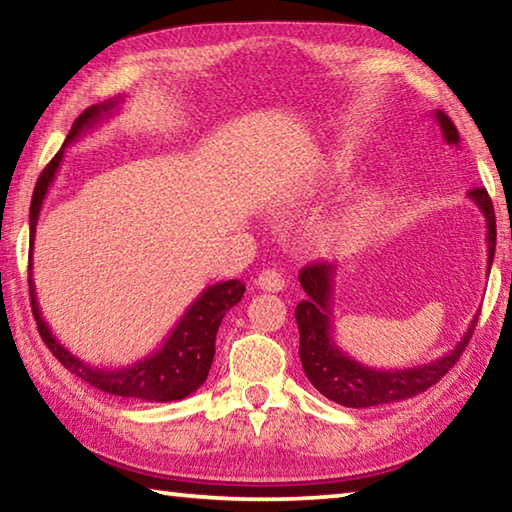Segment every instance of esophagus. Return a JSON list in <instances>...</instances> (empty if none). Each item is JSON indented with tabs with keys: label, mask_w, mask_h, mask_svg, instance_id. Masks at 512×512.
I'll return each instance as SVG.
<instances>
[{
	"label": "esophagus",
	"mask_w": 512,
	"mask_h": 512,
	"mask_svg": "<svg viewBox=\"0 0 512 512\" xmlns=\"http://www.w3.org/2000/svg\"><path fill=\"white\" fill-rule=\"evenodd\" d=\"M257 287L262 291H282L284 289V275L277 273L275 268H266V271L259 273L257 277Z\"/></svg>",
	"instance_id": "obj_1"
}]
</instances>
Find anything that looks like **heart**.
Instances as JSON below:
<instances>
[{
	"label": "heart",
	"instance_id": "1",
	"mask_svg": "<svg viewBox=\"0 0 512 512\" xmlns=\"http://www.w3.org/2000/svg\"><path fill=\"white\" fill-rule=\"evenodd\" d=\"M352 171V160L348 153H334L329 162L325 164V176L332 178V180H341V178H348ZM381 205V192L377 189H370V192L363 194L359 201H354V205L350 210H345L341 216H336L334 221H329L327 225V239L329 241H345V239H352L357 232L363 230V225H366L372 216L377 214Z\"/></svg>",
	"mask_w": 512,
	"mask_h": 512
}]
</instances>
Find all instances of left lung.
Returning a JSON list of instances; mask_svg holds the SVG:
<instances>
[{
  "instance_id": "left-lung-1",
  "label": "left lung",
  "mask_w": 512,
  "mask_h": 512,
  "mask_svg": "<svg viewBox=\"0 0 512 512\" xmlns=\"http://www.w3.org/2000/svg\"><path fill=\"white\" fill-rule=\"evenodd\" d=\"M433 119L438 121L440 133H443L447 144L458 146L456 126L452 124L443 110L433 112ZM472 201L479 205V210L485 216V241H488V275L495 259V244H497V225H495V210L485 189L476 187L470 194ZM334 277L336 268L332 264L316 262L309 264L300 271V287L305 289L307 298L296 307V323L300 332V361L305 368L307 379L314 384L318 393H323L327 400L336 404L350 406V409H368L377 404H393L400 400L427 391L429 386L443 379L449 368L454 366L461 357V352L467 348L472 339L476 314L470 327L463 334L452 350L443 357L422 363V366L402 368V370H379L368 368L345 354L336 345L332 336V302H334Z\"/></svg>"
}]
</instances>
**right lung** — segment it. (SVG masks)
I'll return each instance as SVG.
<instances>
[{
	"instance_id": "add662e5",
	"label": "right lung",
	"mask_w": 512,
	"mask_h": 512,
	"mask_svg": "<svg viewBox=\"0 0 512 512\" xmlns=\"http://www.w3.org/2000/svg\"><path fill=\"white\" fill-rule=\"evenodd\" d=\"M124 97L108 99L97 106L85 108L76 121L69 128V133L60 149L51 162L40 173L36 189H33L31 210H29V296H31V309L33 318L38 323V332L42 341L47 343L51 354L63 363V366L72 372V375L88 381L94 388L103 393L119 395V397H133V400L144 402H176L183 397L192 395L205 384L207 375H210L212 361H214V343L216 332L223 316L244 298L246 284L239 280L216 282L212 287H205L201 296H198L189 309L178 320L171 334L164 339L158 350L151 352L149 357L131 363V366L121 368H97L85 363L76 354L69 352L63 343H60L54 334H51L49 325L40 314V305L36 298V284H33V239H36V225L42 210V203L49 194V187L54 183L56 173L63 162L65 146L74 144L83 133L90 128L99 126L103 119L112 117V112L119 108Z\"/></svg>"
}]
</instances>
